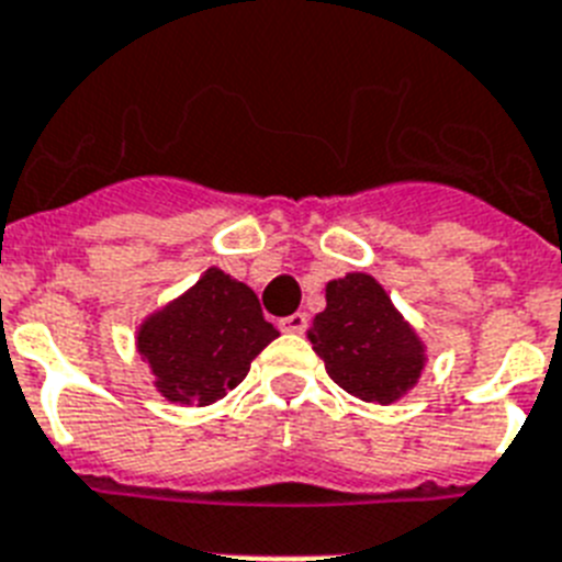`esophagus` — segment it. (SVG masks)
I'll list each match as a JSON object with an SVG mask.
<instances>
[{
	"label": "esophagus",
	"instance_id": "esophagus-1",
	"mask_svg": "<svg viewBox=\"0 0 562 562\" xmlns=\"http://www.w3.org/2000/svg\"><path fill=\"white\" fill-rule=\"evenodd\" d=\"M305 326H308V317H305V312H294L280 321L282 331H291V335H303Z\"/></svg>",
	"mask_w": 562,
	"mask_h": 562
}]
</instances>
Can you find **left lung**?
I'll use <instances>...</instances> for the list:
<instances>
[{"instance_id": "1", "label": "left lung", "mask_w": 562, "mask_h": 562, "mask_svg": "<svg viewBox=\"0 0 562 562\" xmlns=\"http://www.w3.org/2000/svg\"><path fill=\"white\" fill-rule=\"evenodd\" d=\"M308 340L337 386L375 404L407 395L427 363L422 337L369 273L328 282L326 308L312 321Z\"/></svg>"}]
</instances>
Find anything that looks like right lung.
Instances as JSON below:
<instances>
[{"instance_id": "obj_1", "label": "right lung", "mask_w": 562, "mask_h": 562, "mask_svg": "<svg viewBox=\"0 0 562 562\" xmlns=\"http://www.w3.org/2000/svg\"><path fill=\"white\" fill-rule=\"evenodd\" d=\"M280 331L262 317L257 294L222 268H207L193 289L149 314L138 352L167 401L207 407L245 381L250 360Z\"/></svg>"}]
</instances>
